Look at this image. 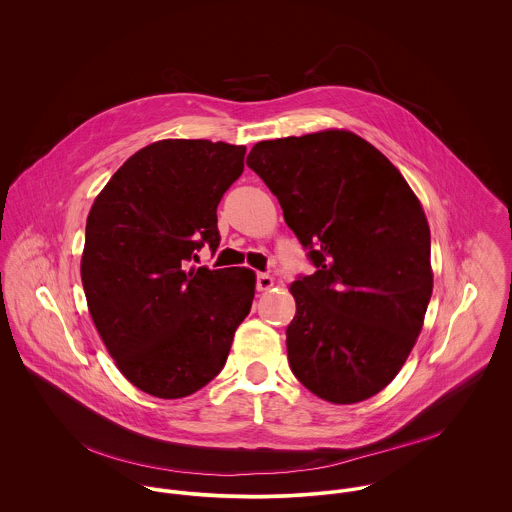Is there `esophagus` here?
I'll use <instances>...</instances> for the list:
<instances>
[{
	"instance_id": "34e87169",
	"label": "esophagus",
	"mask_w": 512,
	"mask_h": 512,
	"mask_svg": "<svg viewBox=\"0 0 512 512\" xmlns=\"http://www.w3.org/2000/svg\"><path fill=\"white\" fill-rule=\"evenodd\" d=\"M272 286H274V278L272 276H268V274H258L256 276V290L258 292H266Z\"/></svg>"
}]
</instances>
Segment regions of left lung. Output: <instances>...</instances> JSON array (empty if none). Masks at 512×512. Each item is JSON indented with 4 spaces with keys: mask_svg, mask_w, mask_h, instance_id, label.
<instances>
[{
    "mask_svg": "<svg viewBox=\"0 0 512 512\" xmlns=\"http://www.w3.org/2000/svg\"><path fill=\"white\" fill-rule=\"evenodd\" d=\"M246 165L315 266L292 284L295 378L333 404L374 396L406 363L432 297L420 201L376 147L343 130L260 142Z\"/></svg>",
    "mask_w": 512,
    "mask_h": 512,
    "instance_id": "left-lung-1",
    "label": "left lung"
}]
</instances>
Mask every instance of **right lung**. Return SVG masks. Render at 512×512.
I'll list each match as a JSON object with an SVG mask.
<instances>
[{"label": "right lung", "instance_id": "1", "mask_svg": "<svg viewBox=\"0 0 512 512\" xmlns=\"http://www.w3.org/2000/svg\"><path fill=\"white\" fill-rule=\"evenodd\" d=\"M246 147L161 140L134 153L96 197L80 262L92 321L140 390L183 398L226 363L250 313L248 268H197L219 248L217 207L244 171Z\"/></svg>", "mask_w": 512, "mask_h": 512}]
</instances>
